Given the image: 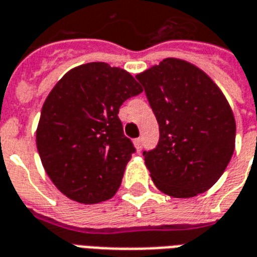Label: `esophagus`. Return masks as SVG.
Masks as SVG:
<instances>
[{
  "instance_id": "34e87169",
  "label": "esophagus",
  "mask_w": 257,
  "mask_h": 257,
  "mask_svg": "<svg viewBox=\"0 0 257 257\" xmlns=\"http://www.w3.org/2000/svg\"><path fill=\"white\" fill-rule=\"evenodd\" d=\"M134 145H136V148L138 149V151H141V149H142V140H141V138H137V140H134Z\"/></svg>"
}]
</instances>
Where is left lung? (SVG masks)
Returning a JSON list of instances; mask_svg holds the SVG:
<instances>
[{
  "label": "left lung",
  "instance_id": "left-lung-1",
  "mask_svg": "<svg viewBox=\"0 0 257 257\" xmlns=\"http://www.w3.org/2000/svg\"><path fill=\"white\" fill-rule=\"evenodd\" d=\"M159 123V142L144 151L157 189L171 197L207 192L222 177L235 144L226 97L201 69L166 59L136 76Z\"/></svg>",
  "mask_w": 257,
  "mask_h": 257
}]
</instances>
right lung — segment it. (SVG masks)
I'll return each instance as SVG.
<instances>
[{
	"label": "right lung",
	"mask_w": 257,
	"mask_h": 257,
	"mask_svg": "<svg viewBox=\"0 0 257 257\" xmlns=\"http://www.w3.org/2000/svg\"><path fill=\"white\" fill-rule=\"evenodd\" d=\"M140 93L127 71L106 63L71 69L50 91L37 148L46 174L67 197L97 204L115 196L136 152L123 133L119 108Z\"/></svg>",
	"instance_id": "1"
}]
</instances>
